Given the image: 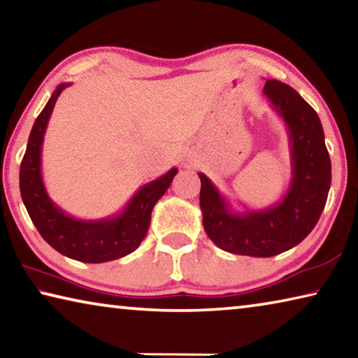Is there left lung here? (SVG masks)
I'll list each match as a JSON object with an SVG mask.
<instances>
[{"label": "left lung", "instance_id": "1", "mask_svg": "<svg viewBox=\"0 0 358 358\" xmlns=\"http://www.w3.org/2000/svg\"><path fill=\"white\" fill-rule=\"evenodd\" d=\"M264 94L287 126L292 177L286 194L266 208L235 211L213 181L199 172L205 232L222 251L252 257L276 256L305 240L322 215L331 183L316 110L292 87L273 78L265 82Z\"/></svg>", "mask_w": 358, "mask_h": 358}]
</instances>
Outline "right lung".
Here are the masks:
<instances>
[{"instance_id":"right-lung-1","label":"right lung","mask_w":358,"mask_h":358,"mask_svg":"<svg viewBox=\"0 0 358 358\" xmlns=\"http://www.w3.org/2000/svg\"><path fill=\"white\" fill-rule=\"evenodd\" d=\"M71 83L58 85L36 118L20 164V194L29 217L48 245L63 256L88 264H102L136 251L148 232L155 203L171 186L177 167L143 185L118 215L101 220H77L47 194L41 172L44 134L58 96Z\"/></svg>"}]
</instances>
